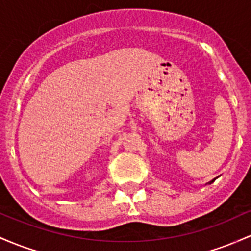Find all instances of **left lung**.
I'll list each match as a JSON object with an SVG mask.
<instances>
[{"mask_svg": "<svg viewBox=\"0 0 251 251\" xmlns=\"http://www.w3.org/2000/svg\"><path fill=\"white\" fill-rule=\"evenodd\" d=\"M213 181H214V180H213ZM213 181H212V182H213Z\"/></svg>", "mask_w": 251, "mask_h": 251, "instance_id": "1", "label": "left lung"}]
</instances>
